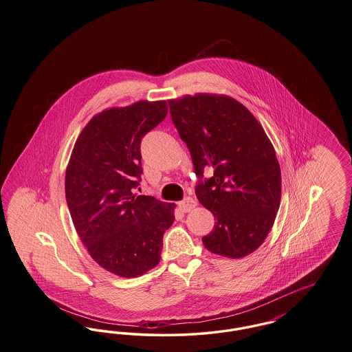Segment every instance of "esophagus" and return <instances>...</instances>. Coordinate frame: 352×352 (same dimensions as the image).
<instances>
[{
  "instance_id": "esophagus-1",
  "label": "esophagus",
  "mask_w": 352,
  "mask_h": 352,
  "mask_svg": "<svg viewBox=\"0 0 352 352\" xmlns=\"http://www.w3.org/2000/svg\"><path fill=\"white\" fill-rule=\"evenodd\" d=\"M195 206H197V201H194L192 198H190V197L184 198V201L178 203V207L182 212H190Z\"/></svg>"
}]
</instances>
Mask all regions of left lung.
<instances>
[{
  "mask_svg": "<svg viewBox=\"0 0 352 352\" xmlns=\"http://www.w3.org/2000/svg\"><path fill=\"white\" fill-rule=\"evenodd\" d=\"M168 102L199 178L197 198L217 219L201 237L204 247L231 258L256 251L281 201V170L268 135L243 104L224 95ZM204 169H212L213 177L203 179Z\"/></svg>",
  "mask_w": 352,
  "mask_h": 352,
  "instance_id": "8db88e82",
  "label": "left lung"
}]
</instances>
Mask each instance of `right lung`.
<instances>
[{
	"mask_svg": "<svg viewBox=\"0 0 352 352\" xmlns=\"http://www.w3.org/2000/svg\"><path fill=\"white\" fill-rule=\"evenodd\" d=\"M168 115L166 101H137L102 111L78 137L66 170V199L75 230L101 268L137 277L161 260L174 203L134 195L141 141Z\"/></svg>",
	"mask_w": 352,
	"mask_h": 352,
	"instance_id": "right-lung-1",
	"label": "right lung"
}]
</instances>
